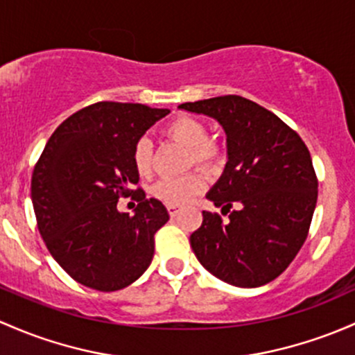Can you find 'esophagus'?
Here are the masks:
<instances>
[{
	"instance_id": "esophagus-1",
	"label": "esophagus",
	"mask_w": 355,
	"mask_h": 355,
	"mask_svg": "<svg viewBox=\"0 0 355 355\" xmlns=\"http://www.w3.org/2000/svg\"><path fill=\"white\" fill-rule=\"evenodd\" d=\"M166 209H168V214H170L171 218H173V216H177L178 211H180V207L175 206V204H168Z\"/></svg>"
}]
</instances>
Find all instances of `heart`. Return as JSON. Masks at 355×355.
Here are the masks:
<instances>
[{"label": "heart", "mask_w": 355, "mask_h": 355, "mask_svg": "<svg viewBox=\"0 0 355 355\" xmlns=\"http://www.w3.org/2000/svg\"><path fill=\"white\" fill-rule=\"evenodd\" d=\"M165 132L168 137L190 149V162L204 168H216L223 163L225 151L221 144L209 139L207 125L200 119L192 117V115H178L173 121L168 122ZM132 165L139 177L151 175L153 148L148 137H141L134 144ZM204 187H206V177L200 171H190L184 177L162 178L153 185L151 193L162 202L182 206L197 193L202 192Z\"/></svg>", "instance_id": "1"}]
</instances>
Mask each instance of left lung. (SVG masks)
<instances>
[{
    "label": "left lung",
    "instance_id": "1",
    "mask_svg": "<svg viewBox=\"0 0 355 355\" xmlns=\"http://www.w3.org/2000/svg\"><path fill=\"white\" fill-rule=\"evenodd\" d=\"M178 109L209 115L226 132L227 163L206 197L230 216L223 221L202 211V225L190 234L197 260L231 286L274 281L303 246L316 207L318 180L308 148L277 115L243 96Z\"/></svg>",
    "mask_w": 355,
    "mask_h": 355
}]
</instances>
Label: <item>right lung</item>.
Listing matches in <instances>:
<instances>
[{
  "mask_svg": "<svg viewBox=\"0 0 355 355\" xmlns=\"http://www.w3.org/2000/svg\"><path fill=\"white\" fill-rule=\"evenodd\" d=\"M170 114L141 103L98 102L66 119L47 141L32 175L37 227L51 255L80 284L112 293L144 274L155 233L170 219L146 199L132 165L137 139ZM138 200L135 216L119 196Z\"/></svg>",
  "mask_w": 355,
  "mask_h": 355,
  "instance_id": "add662e5",
  "label": "right lung"
}]
</instances>
